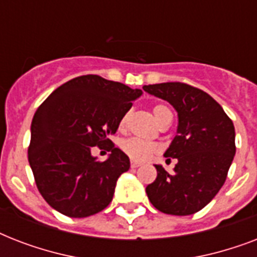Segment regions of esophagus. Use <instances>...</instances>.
Segmentation results:
<instances>
[{
  "instance_id": "esophagus-1",
  "label": "esophagus",
  "mask_w": 257,
  "mask_h": 257,
  "mask_svg": "<svg viewBox=\"0 0 257 257\" xmlns=\"http://www.w3.org/2000/svg\"><path fill=\"white\" fill-rule=\"evenodd\" d=\"M140 165V163H137V161H131V167H132V168H139Z\"/></svg>"
}]
</instances>
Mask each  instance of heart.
Masks as SVG:
<instances>
[{"instance_id": "b5f03b06", "label": "heart", "mask_w": 257, "mask_h": 257, "mask_svg": "<svg viewBox=\"0 0 257 257\" xmlns=\"http://www.w3.org/2000/svg\"><path fill=\"white\" fill-rule=\"evenodd\" d=\"M153 114H155V118L156 121L160 124L161 121L164 120L165 117L172 116V112L169 110L168 106H165V105H156L155 108H153ZM126 121H128V114H125L120 121V129H125L126 126ZM121 149H122V152L129 156L132 160L135 161H147L149 160L151 157L157 152V145L153 144V143H149V141H144L140 140V139H126L121 143Z\"/></svg>"}]
</instances>
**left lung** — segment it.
Masks as SVG:
<instances>
[{"label": "left lung", "mask_w": 257, "mask_h": 257, "mask_svg": "<svg viewBox=\"0 0 257 257\" xmlns=\"http://www.w3.org/2000/svg\"><path fill=\"white\" fill-rule=\"evenodd\" d=\"M143 89L168 101L179 117L177 135L164 155L177 164L173 173L155 165L157 177L145 189L149 201L163 213L193 215L225 183L236 152L233 122L217 101L195 86L163 82Z\"/></svg>", "instance_id": "obj_1"}]
</instances>
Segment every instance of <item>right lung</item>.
<instances>
[{
	"label": "right lung",
	"mask_w": 257,
	"mask_h": 257,
	"mask_svg": "<svg viewBox=\"0 0 257 257\" xmlns=\"http://www.w3.org/2000/svg\"><path fill=\"white\" fill-rule=\"evenodd\" d=\"M141 94V89L86 74L58 86L38 106L28 160L50 207L69 217H88L108 207L117 179L131 167L109 136ZM96 145H108V161L90 155Z\"/></svg>",
	"instance_id": "obj_1"
}]
</instances>
